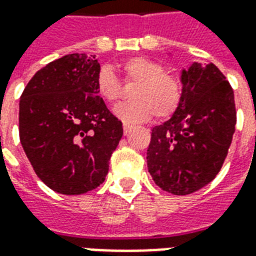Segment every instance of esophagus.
Here are the masks:
<instances>
[{
	"label": "esophagus",
	"instance_id": "obj_1",
	"mask_svg": "<svg viewBox=\"0 0 256 256\" xmlns=\"http://www.w3.org/2000/svg\"><path fill=\"white\" fill-rule=\"evenodd\" d=\"M132 128H133V126H130V124H126V123H124V124H123V132H124V134L130 133Z\"/></svg>",
	"mask_w": 256,
	"mask_h": 256
}]
</instances>
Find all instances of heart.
<instances>
[{
	"label": "heart",
	"mask_w": 256,
	"mask_h": 256,
	"mask_svg": "<svg viewBox=\"0 0 256 256\" xmlns=\"http://www.w3.org/2000/svg\"><path fill=\"white\" fill-rule=\"evenodd\" d=\"M124 82L136 86L130 93L133 101L115 108L114 114L122 122L134 124L172 116L182 101V84L160 63L146 58H133L122 66ZM97 93L108 104L122 97V84L111 68L102 67L96 78Z\"/></svg>",
	"instance_id": "obj_1"
}]
</instances>
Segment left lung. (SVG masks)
<instances>
[{"mask_svg": "<svg viewBox=\"0 0 256 256\" xmlns=\"http://www.w3.org/2000/svg\"><path fill=\"white\" fill-rule=\"evenodd\" d=\"M182 101L176 114L155 126L146 150L155 184L172 194H190L220 172L236 130L230 84L218 67L193 63L181 75Z\"/></svg>", "mask_w": 256, "mask_h": 256, "instance_id": "1", "label": "left lung"}]
</instances>
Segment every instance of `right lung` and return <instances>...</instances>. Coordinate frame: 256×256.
Here are the masks:
<instances>
[{
  "label": "right lung",
  "mask_w": 256,
  "mask_h": 256,
  "mask_svg": "<svg viewBox=\"0 0 256 256\" xmlns=\"http://www.w3.org/2000/svg\"><path fill=\"white\" fill-rule=\"evenodd\" d=\"M98 71L94 56L67 54L36 71L20 97V142L54 192L82 194L100 186L122 138V122L97 93Z\"/></svg>",
  "instance_id": "obj_1"
}]
</instances>
